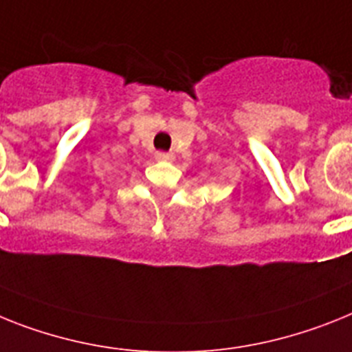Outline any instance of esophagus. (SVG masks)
Segmentation results:
<instances>
[{
	"instance_id": "esophagus-1",
	"label": "esophagus",
	"mask_w": 352,
	"mask_h": 352,
	"mask_svg": "<svg viewBox=\"0 0 352 352\" xmlns=\"http://www.w3.org/2000/svg\"><path fill=\"white\" fill-rule=\"evenodd\" d=\"M155 159H157V161L171 162L173 159H175V155H173V153H170V152H157V153H155Z\"/></svg>"
}]
</instances>
